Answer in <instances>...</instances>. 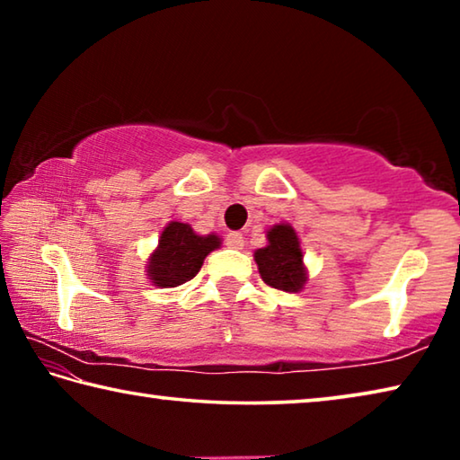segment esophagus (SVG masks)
<instances>
[{
    "label": "esophagus",
    "instance_id": "obj_1",
    "mask_svg": "<svg viewBox=\"0 0 460 460\" xmlns=\"http://www.w3.org/2000/svg\"><path fill=\"white\" fill-rule=\"evenodd\" d=\"M225 241H227V247H231V249H243V245H245L243 235H241V233H229Z\"/></svg>",
    "mask_w": 460,
    "mask_h": 460
}]
</instances>
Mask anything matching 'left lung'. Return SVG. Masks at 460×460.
I'll use <instances>...</instances> for the list:
<instances>
[{
	"label": "left lung",
	"mask_w": 460,
	"mask_h": 460,
	"mask_svg": "<svg viewBox=\"0 0 460 460\" xmlns=\"http://www.w3.org/2000/svg\"><path fill=\"white\" fill-rule=\"evenodd\" d=\"M266 239L268 245L253 252L261 279L282 292H300L308 282V270L298 233L290 223H278L266 231Z\"/></svg>",
	"instance_id": "obj_1"
}]
</instances>
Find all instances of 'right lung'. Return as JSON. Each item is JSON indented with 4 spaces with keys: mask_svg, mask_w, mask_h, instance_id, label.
I'll return each mask as SVG.
<instances>
[{
    "mask_svg": "<svg viewBox=\"0 0 460 460\" xmlns=\"http://www.w3.org/2000/svg\"><path fill=\"white\" fill-rule=\"evenodd\" d=\"M219 247L217 233L199 235L189 223L170 221L146 261V276L158 288H176L197 276L207 255Z\"/></svg>",
    "mask_w": 460,
    "mask_h": 460,
    "instance_id": "obj_1",
    "label": "right lung"
}]
</instances>
